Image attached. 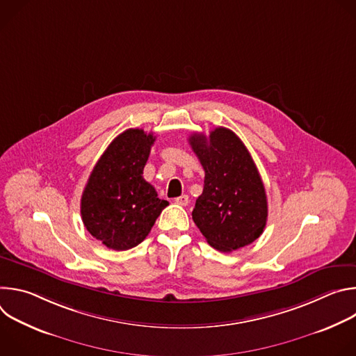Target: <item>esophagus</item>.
<instances>
[{
    "instance_id": "34e87169",
    "label": "esophagus",
    "mask_w": 356,
    "mask_h": 356,
    "mask_svg": "<svg viewBox=\"0 0 356 356\" xmlns=\"http://www.w3.org/2000/svg\"><path fill=\"white\" fill-rule=\"evenodd\" d=\"M175 201L177 202V204H180V206H187L190 200H188V195H187V194H181V195L176 197Z\"/></svg>"
}]
</instances>
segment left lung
I'll return each mask as SVG.
<instances>
[{"instance_id":"1","label":"left lung","mask_w":356,"mask_h":356,"mask_svg":"<svg viewBox=\"0 0 356 356\" xmlns=\"http://www.w3.org/2000/svg\"><path fill=\"white\" fill-rule=\"evenodd\" d=\"M188 142L206 172L204 188L191 214L201 234L221 252L236 250L258 239L268 220V200L243 142L222 127L209 136L193 134Z\"/></svg>"}]
</instances>
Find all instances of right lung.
Instances as JSON below:
<instances>
[{"instance_id":"add662e5","label":"right lung","mask_w":356,"mask_h":356,"mask_svg":"<svg viewBox=\"0 0 356 356\" xmlns=\"http://www.w3.org/2000/svg\"><path fill=\"white\" fill-rule=\"evenodd\" d=\"M154 134L131 128L120 134L95 163L81 195L87 231L114 250L139 245L169 206L143 179Z\"/></svg>"}]
</instances>
